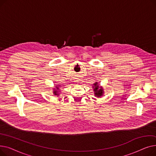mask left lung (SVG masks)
Wrapping results in <instances>:
<instances>
[{"mask_svg":"<svg viewBox=\"0 0 156 156\" xmlns=\"http://www.w3.org/2000/svg\"><path fill=\"white\" fill-rule=\"evenodd\" d=\"M93 88H94L95 96H96L97 97H101V96L103 95L104 90L101 87L99 86V85L98 84L97 82H96L94 84Z\"/></svg>","mask_w":156,"mask_h":156,"instance_id":"obj_1","label":"left lung"}]
</instances>
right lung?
Masks as SVG:
<instances>
[{
	"label": "right lung",
	"mask_w": 156,
	"mask_h": 156,
	"mask_svg": "<svg viewBox=\"0 0 156 156\" xmlns=\"http://www.w3.org/2000/svg\"><path fill=\"white\" fill-rule=\"evenodd\" d=\"M54 94L55 95H59V87L57 86H55V88H54Z\"/></svg>",
	"instance_id": "right-lung-1"
}]
</instances>
